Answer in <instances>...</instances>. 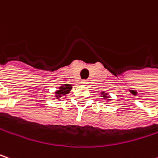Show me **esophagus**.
Returning a JSON list of instances; mask_svg holds the SVG:
<instances>
[{
  "instance_id": "obj_1",
  "label": "esophagus",
  "mask_w": 158,
  "mask_h": 158,
  "mask_svg": "<svg viewBox=\"0 0 158 158\" xmlns=\"http://www.w3.org/2000/svg\"><path fill=\"white\" fill-rule=\"evenodd\" d=\"M88 80H82V81H81V84L84 85V86H85V85H88Z\"/></svg>"
}]
</instances>
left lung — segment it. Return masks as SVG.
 I'll return each instance as SVG.
<instances>
[{"mask_svg":"<svg viewBox=\"0 0 158 158\" xmlns=\"http://www.w3.org/2000/svg\"><path fill=\"white\" fill-rule=\"evenodd\" d=\"M102 97L104 98V99H108L109 97L107 96V93H105V92H102Z\"/></svg>","mask_w":158,"mask_h":158,"instance_id":"left-lung-1","label":"left lung"}]
</instances>
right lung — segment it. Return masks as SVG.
Instances as JSON below:
<instances>
[{
  "mask_svg": "<svg viewBox=\"0 0 158 158\" xmlns=\"http://www.w3.org/2000/svg\"><path fill=\"white\" fill-rule=\"evenodd\" d=\"M71 88H72L71 85H69V84H64V85L60 86V88H59V90H57L55 92V98H56V99L59 100L60 98L65 97L68 93H70Z\"/></svg>",
  "mask_w": 158,
  "mask_h": 158,
  "instance_id": "add662e5",
  "label": "right lung"
}]
</instances>
